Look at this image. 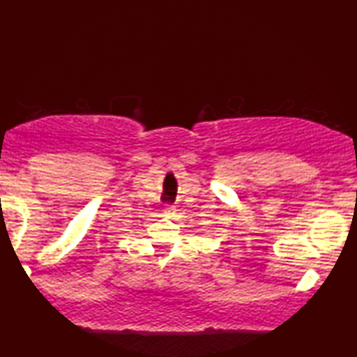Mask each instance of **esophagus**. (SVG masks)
Segmentation results:
<instances>
[{
  "instance_id": "34e87169",
  "label": "esophagus",
  "mask_w": 357,
  "mask_h": 357,
  "mask_svg": "<svg viewBox=\"0 0 357 357\" xmlns=\"http://www.w3.org/2000/svg\"><path fill=\"white\" fill-rule=\"evenodd\" d=\"M174 214H175V209H174V208H165V209H164V216L172 218Z\"/></svg>"
}]
</instances>
